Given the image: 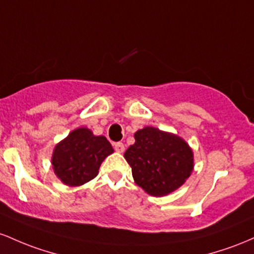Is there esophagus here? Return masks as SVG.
Returning <instances> with one entry per match:
<instances>
[{
	"instance_id": "34e87169",
	"label": "esophagus",
	"mask_w": 254,
	"mask_h": 254,
	"mask_svg": "<svg viewBox=\"0 0 254 254\" xmlns=\"http://www.w3.org/2000/svg\"><path fill=\"white\" fill-rule=\"evenodd\" d=\"M114 149H115L116 152L122 153V152H124V151H125V145H124V142H121V141L115 142V144H114Z\"/></svg>"
}]
</instances>
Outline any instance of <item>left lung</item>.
Wrapping results in <instances>:
<instances>
[{"mask_svg": "<svg viewBox=\"0 0 254 254\" xmlns=\"http://www.w3.org/2000/svg\"><path fill=\"white\" fill-rule=\"evenodd\" d=\"M134 139L124 156L132 168L134 182L147 194L167 195L190 178L194 157L181 136L147 126L136 130Z\"/></svg>", "mask_w": 254, "mask_h": 254, "instance_id": "obj_1", "label": "left lung"}]
</instances>
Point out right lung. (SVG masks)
<instances>
[{
	"mask_svg": "<svg viewBox=\"0 0 254 254\" xmlns=\"http://www.w3.org/2000/svg\"><path fill=\"white\" fill-rule=\"evenodd\" d=\"M113 152L104 135H95L89 128L79 127L56 144L51 164L62 184L76 187L95 179L102 162Z\"/></svg>",
	"mask_w": 254,
	"mask_h": 254,
	"instance_id": "obj_1",
	"label": "right lung"
}]
</instances>
